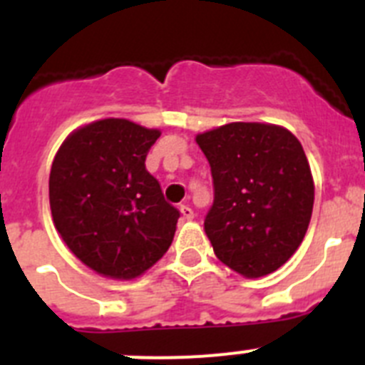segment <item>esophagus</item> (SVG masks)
<instances>
[{
    "label": "esophagus",
    "instance_id": "34e87169",
    "mask_svg": "<svg viewBox=\"0 0 365 365\" xmlns=\"http://www.w3.org/2000/svg\"><path fill=\"white\" fill-rule=\"evenodd\" d=\"M180 214H182V219H185V221H192L193 219V210L192 208H190V206H186V205H182L180 206Z\"/></svg>",
    "mask_w": 365,
    "mask_h": 365
}]
</instances>
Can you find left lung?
Listing matches in <instances>:
<instances>
[{
    "label": "left lung",
    "mask_w": 365,
    "mask_h": 365,
    "mask_svg": "<svg viewBox=\"0 0 365 365\" xmlns=\"http://www.w3.org/2000/svg\"><path fill=\"white\" fill-rule=\"evenodd\" d=\"M210 163L205 232L219 261L261 278L291 259L309 228L314 180L302 144L265 122H230L195 137Z\"/></svg>",
    "instance_id": "obj_1"
}]
</instances>
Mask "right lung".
Here are the masks:
<instances>
[{
	"label": "right lung",
	"instance_id": "1",
	"mask_svg": "<svg viewBox=\"0 0 365 365\" xmlns=\"http://www.w3.org/2000/svg\"><path fill=\"white\" fill-rule=\"evenodd\" d=\"M159 137L125 118H102L74 130L56 151L49 175L54 227L100 276L138 278L172 245L180 214L146 170Z\"/></svg>",
	"mask_w": 365,
	"mask_h": 365
}]
</instances>
